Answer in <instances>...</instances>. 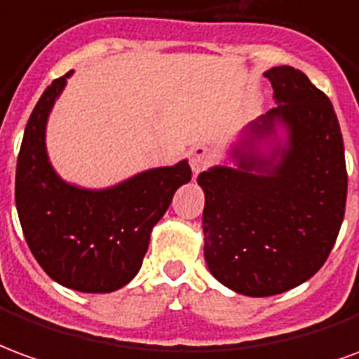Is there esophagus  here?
Masks as SVG:
<instances>
[{"instance_id": "34e87169", "label": "esophagus", "mask_w": 359, "mask_h": 359, "mask_svg": "<svg viewBox=\"0 0 359 359\" xmlns=\"http://www.w3.org/2000/svg\"><path fill=\"white\" fill-rule=\"evenodd\" d=\"M212 162H214V154H212L210 149L205 147V145H197V147L189 153V164L195 176L201 174L203 170L208 168Z\"/></svg>"}]
</instances>
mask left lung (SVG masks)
<instances>
[{
	"label": "left lung",
	"instance_id": "1",
	"mask_svg": "<svg viewBox=\"0 0 359 359\" xmlns=\"http://www.w3.org/2000/svg\"><path fill=\"white\" fill-rule=\"evenodd\" d=\"M264 76L277 107L243 130L229 151L235 166L197 177L205 191L206 266L245 297H273L316 276L346 206L344 143L329 97L287 65Z\"/></svg>",
	"mask_w": 359,
	"mask_h": 359
}]
</instances>
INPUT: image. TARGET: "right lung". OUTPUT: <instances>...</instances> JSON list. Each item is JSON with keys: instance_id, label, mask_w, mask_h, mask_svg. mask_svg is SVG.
Returning a JSON list of instances; mask_svg holds the SVG:
<instances>
[{"instance_id": "1", "label": "right lung", "mask_w": 359, "mask_h": 359, "mask_svg": "<svg viewBox=\"0 0 359 359\" xmlns=\"http://www.w3.org/2000/svg\"><path fill=\"white\" fill-rule=\"evenodd\" d=\"M72 70L47 86L26 124L15 177L22 233L43 271L80 292H112L137 276L151 231L191 180L189 162L145 170L107 189L65 182L51 166L46 126Z\"/></svg>"}]
</instances>
